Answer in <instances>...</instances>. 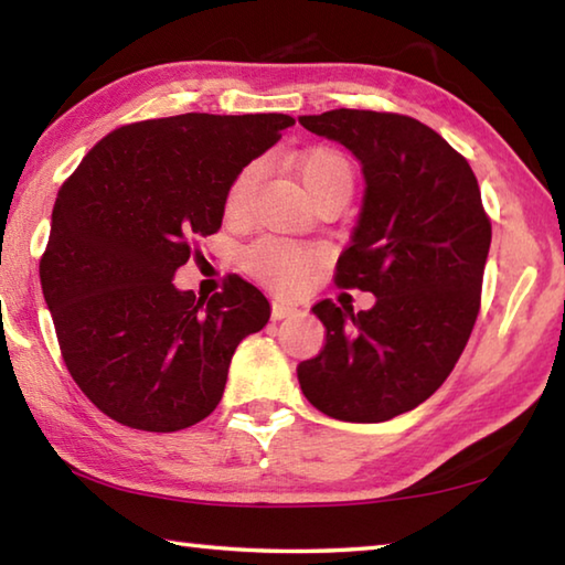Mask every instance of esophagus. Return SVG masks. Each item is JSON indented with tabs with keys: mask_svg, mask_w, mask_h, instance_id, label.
<instances>
[{
	"mask_svg": "<svg viewBox=\"0 0 565 565\" xmlns=\"http://www.w3.org/2000/svg\"><path fill=\"white\" fill-rule=\"evenodd\" d=\"M271 317L276 321L281 319H291V317H301V309L291 301H284V299H276L274 306H271Z\"/></svg>",
	"mask_w": 565,
	"mask_h": 565,
	"instance_id": "1",
	"label": "esophagus"
}]
</instances>
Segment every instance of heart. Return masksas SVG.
Returning <instances> with one entry per match:
<instances>
[{
  "instance_id": "heart-1",
  "label": "heart",
  "mask_w": 565,
  "mask_h": 565,
  "mask_svg": "<svg viewBox=\"0 0 565 565\" xmlns=\"http://www.w3.org/2000/svg\"><path fill=\"white\" fill-rule=\"evenodd\" d=\"M299 177L309 194L319 191L329 184H347L351 186V167L349 161L331 149H311L299 161ZM262 179V164L252 161L232 179L226 189L224 209L228 216H242L246 212L248 202H252L256 186ZM246 269L252 271L256 279L274 286L279 291H291L303 281L309 266L317 262V252L306 248L301 244L286 242V238L266 236L252 244L244 254Z\"/></svg>"
}]
</instances>
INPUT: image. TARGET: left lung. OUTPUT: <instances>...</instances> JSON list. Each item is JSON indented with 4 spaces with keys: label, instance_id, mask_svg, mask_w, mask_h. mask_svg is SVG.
I'll return each mask as SVG.
<instances>
[{
    "label": "left lung",
    "instance_id": "left-lung-1",
    "mask_svg": "<svg viewBox=\"0 0 565 565\" xmlns=\"http://www.w3.org/2000/svg\"><path fill=\"white\" fill-rule=\"evenodd\" d=\"M299 124L359 159L366 186L337 284L376 303L313 306L327 343L296 374L321 414L381 424L424 404L454 371L478 317L491 222L468 161L426 124L363 109Z\"/></svg>",
    "mask_w": 565,
    "mask_h": 565
}]
</instances>
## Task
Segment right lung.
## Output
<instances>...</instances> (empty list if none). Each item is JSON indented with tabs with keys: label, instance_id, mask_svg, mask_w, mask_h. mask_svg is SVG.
Instances as JSON below:
<instances>
[{
	"label": "right lung",
	"instance_id": "add662e5",
	"mask_svg": "<svg viewBox=\"0 0 565 565\" xmlns=\"http://www.w3.org/2000/svg\"><path fill=\"white\" fill-rule=\"evenodd\" d=\"M294 127L286 114H179L107 134L64 181L40 264L72 379L124 426L169 434L222 401L228 363L271 306L238 276L204 301L174 286L224 196Z\"/></svg>",
	"mask_w": 565,
	"mask_h": 565
}]
</instances>
